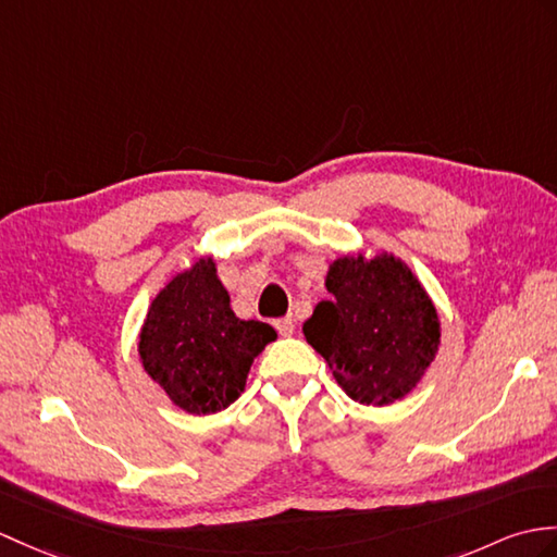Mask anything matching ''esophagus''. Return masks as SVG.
<instances>
[{
	"mask_svg": "<svg viewBox=\"0 0 557 557\" xmlns=\"http://www.w3.org/2000/svg\"><path fill=\"white\" fill-rule=\"evenodd\" d=\"M275 330L280 332V337H292L294 334V320L292 318H282L275 322Z\"/></svg>",
	"mask_w": 557,
	"mask_h": 557,
	"instance_id": "34e87169",
	"label": "esophagus"
}]
</instances>
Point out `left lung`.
Returning a JSON list of instances; mask_svg holds the SVG:
<instances>
[{
	"instance_id": "obj_1",
	"label": "left lung",
	"mask_w": 557,
	"mask_h": 557,
	"mask_svg": "<svg viewBox=\"0 0 557 557\" xmlns=\"http://www.w3.org/2000/svg\"><path fill=\"white\" fill-rule=\"evenodd\" d=\"M332 294L304 322V337L325 358L348 398L392 406L424 380L442 344L436 306L398 256L366 251L334 258Z\"/></svg>"
}]
</instances>
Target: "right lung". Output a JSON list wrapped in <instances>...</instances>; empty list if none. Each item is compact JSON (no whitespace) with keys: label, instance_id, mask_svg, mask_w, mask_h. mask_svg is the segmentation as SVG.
<instances>
[{"label":"right lung","instance_id":"obj_1","mask_svg":"<svg viewBox=\"0 0 557 557\" xmlns=\"http://www.w3.org/2000/svg\"><path fill=\"white\" fill-rule=\"evenodd\" d=\"M277 339L258 320H242L211 256L177 270L149 304L137 354L171 404L189 416H211L235 404L253 358Z\"/></svg>","mask_w":557,"mask_h":557}]
</instances>
